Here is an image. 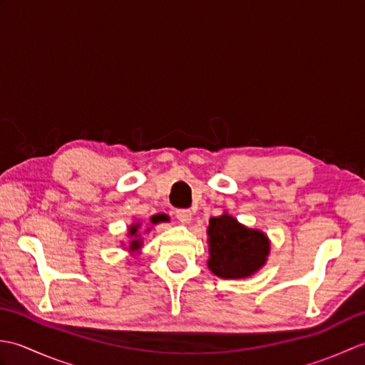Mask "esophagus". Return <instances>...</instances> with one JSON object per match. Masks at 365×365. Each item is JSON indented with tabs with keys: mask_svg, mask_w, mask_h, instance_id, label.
Returning <instances> with one entry per match:
<instances>
[{
	"mask_svg": "<svg viewBox=\"0 0 365 365\" xmlns=\"http://www.w3.org/2000/svg\"><path fill=\"white\" fill-rule=\"evenodd\" d=\"M191 210H188V208H177L175 210V216L178 221H182L185 224H188L191 221Z\"/></svg>",
	"mask_w": 365,
	"mask_h": 365,
	"instance_id": "1",
	"label": "esophagus"
}]
</instances>
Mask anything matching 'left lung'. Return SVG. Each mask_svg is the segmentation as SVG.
Segmentation results:
<instances>
[{"label": "left lung", "mask_w": 365, "mask_h": 365, "mask_svg": "<svg viewBox=\"0 0 365 365\" xmlns=\"http://www.w3.org/2000/svg\"><path fill=\"white\" fill-rule=\"evenodd\" d=\"M207 265L222 279L252 276L265 265L269 254V240L260 230L245 227L234 216L224 213L208 221Z\"/></svg>", "instance_id": "8db88e82"}]
</instances>
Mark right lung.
Here are the masks:
<instances>
[{"label":"right lung","instance_id":"obj_1","mask_svg":"<svg viewBox=\"0 0 365 365\" xmlns=\"http://www.w3.org/2000/svg\"><path fill=\"white\" fill-rule=\"evenodd\" d=\"M168 218L165 215H155V216H152L150 218V222L152 224H157V222H160V221H166ZM139 227H141V224L139 222H135V224H131V226L128 227V237H131L133 240H131L130 242V247L128 250L130 251H138L139 247H141V245H143V240L139 238V234H138V230H139ZM149 230V229H147Z\"/></svg>","mask_w":365,"mask_h":365}]
</instances>
